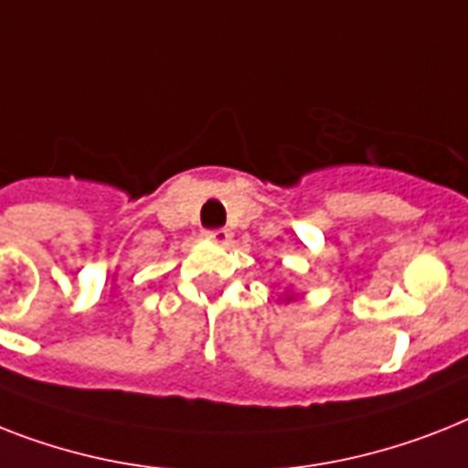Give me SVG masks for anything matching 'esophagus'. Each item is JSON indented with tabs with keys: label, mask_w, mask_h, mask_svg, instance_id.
<instances>
[{
	"label": "esophagus",
	"mask_w": 468,
	"mask_h": 468,
	"mask_svg": "<svg viewBox=\"0 0 468 468\" xmlns=\"http://www.w3.org/2000/svg\"><path fill=\"white\" fill-rule=\"evenodd\" d=\"M207 238L211 242H216V245H228V242H230V233H228L226 228H218V230H208Z\"/></svg>",
	"instance_id": "34e87169"
}]
</instances>
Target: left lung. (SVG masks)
Masks as SVG:
<instances>
[{"instance_id": "left-lung-1", "label": "left lung", "mask_w": 468, "mask_h": 468, "mask_svg": "<svg viewBox=\"0 0 468 468\" xmlns=\"http://www.w3.org/2000/svg\"><path fill=\"white\" fill-rule=\"evenodd\" d=\"M279 298H281V303H291V300H295L293 288H291V286H286V293H283V295H279Z\"/></svg>"}]
</instances>
